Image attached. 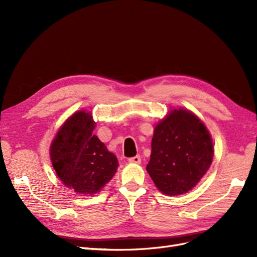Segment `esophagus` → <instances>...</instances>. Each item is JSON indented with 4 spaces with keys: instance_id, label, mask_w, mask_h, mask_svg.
<instances>
[{
    "instance_id": "1",
    "label": "esophagus",
    "mask_w": 257,
    "mask_h": 257,
    "mask_svg": "<svg viewBox=\"0 0 257 257\" xmlns=\"http://www.w3.org/2000/svg\"><path fill=\"white\" fill-rule=\"evenodd\" d=\"M141 162H142V159L139 155H136L134 158L128 159V163H132V164H141Z\"/></svg>"
}]
</instances>
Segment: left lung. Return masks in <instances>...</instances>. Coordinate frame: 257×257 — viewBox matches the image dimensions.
<instances>
[{"mask_svg": "<svg viewBox=\"0 0 257 257\" xmlns=\"http://www.w3.org/2000/svg\"><path fill=\"white\" fill-rule=\"evenodd\" d=\"M150 161L146 167L157 189L178 196L195 188L213 160L209 130L186 108H172L154 126Z\"/></svg>", "mask_w": 257, "mask_h": 257, "instance_id": "1", "label": "left lung"}]
</instances>
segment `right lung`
<instances>
[{"mask_svg":"<svg viewBox=\"0 0 257 257\" xmlns=\"http://www.w3.org/2000/svg\"><path fill=\"white\" fill-rule=\"evenodd\" d=\"M91 111H75L60 126L50 145V161L60 181L77 194L92 196L109 182L118 159L93 133Z\"/></svg>","mask_w":257,"mask_h":257,"instance_id":"obj_1","label":"right lung"}]
</instances>
